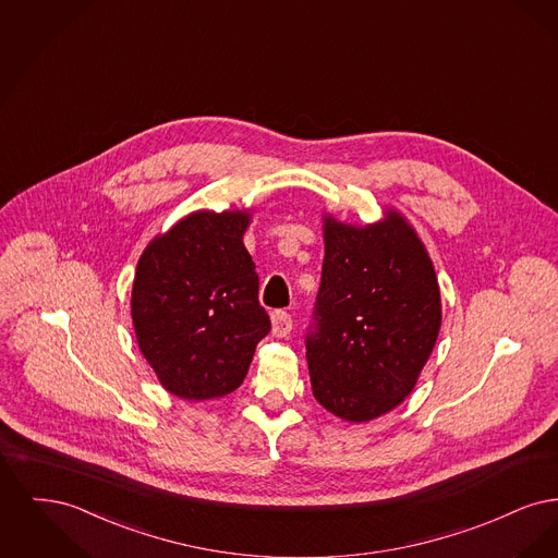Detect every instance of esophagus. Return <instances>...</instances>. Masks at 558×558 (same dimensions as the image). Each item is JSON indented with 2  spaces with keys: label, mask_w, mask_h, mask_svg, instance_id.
Instances as JSON below:
<instances>
[{
  "label": "esophagus",
  "mask_w": 558,
  "mask_h": 558,
  "mask_svg": "<svg viewBox=\"0 0 558 558\" xmlns=\"http://www.w3.org/2000/svg\"><path fill=\"white\" fill-rule=\"evenodd\" d=\"M292 318L287 312H274L271 314V335L274 337H287L291 332Z\"/></svg>",
  "instance_id": "1"
}]
</instances>
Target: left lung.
Listing matches in <instances>:
<instances>
[{
	"label": "left lung",
	"instance_id": "obj_1",
	"mask_svg": "<svg viewBox=\"0 0 558 558\" xmlns=\"http://www.w3.org/2000/svg\"><path fill=\"white\" fill-rule=\"evenodd\" d=\"M324 264L312 391L347 423H371L408 398L441 328V292L425 242L396 207L372 223L322 213Z\"/></svg>",
	"mask_w": 558,
	"mask_h": 558
}]
</instances>
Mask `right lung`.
<instances>
[{
  "label": "right lung",
  "instance_id": "add662e5",
  "mask_svg": "<svg viewBox=\"0 0 558 558\" xmlns=\"http://www.w3.org/2000/svg\"><path fill=\"white\" fill-rule=\"evenodd\" d=\"M253 209L187 213L135 267V341L160 387L187 401L236 391L269 332L259 276L242 242Z\"/></svg>",
  "mask_w": 558,
  "mask_h": 558
}]
</instances>
